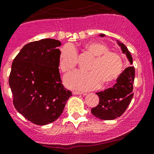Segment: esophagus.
I'll return each instance as SVG.
<instances>
[{
  "label": "esophagus",
  "mask_w": 154,
  "mask_h": 154,
  "mask_svg": "<svg viewBox=\"0 0 154 154\" xmlns=\"http://www.w3.org/2000/svg\"><path fill=\"white\" fill-rule=\"evenodd\" d=\"M82 94V92H78V91H72V95H81Z\"/></svg>",
  "instance_id": "1"
}]
</instances>
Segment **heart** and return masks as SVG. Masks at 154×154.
<instances>
[{
    "instance_id": "obj_1",
    "label": "heart",
    "mask_w": 154,
    "mask_h": 154,
    "mask_svg": "<svg viewBox=\"0 0 154 154\" xmlns=\"http://www.w3.org/2000/svg\"><path fill=\"white\" fill-rule=\"evenodd\" d=\"M84 50L95 57L89 65L90 72L75 71L66 75L64 79L67 87L79 90H91L101 84H109L118 79L123 70V62L117 53L109 51L108 47L100 42H90L84 46ZM78 54L70 44L64 45L61 48L59 57V68L64 73L70 72L75 67Z\"/></svg>"
}]
</instances>
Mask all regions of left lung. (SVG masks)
Returning <instances> with one entry per match:
<instances>
[{"instance_id":"1","label":"left lung","mask_w":154,"mask_h":154,"mask_svg":"<svg viewBox=\"0 0 154 154\" xmlns=\"http://www.w3.org/2000/svg\"><path fill=\"white\" fill-rule=\"evenodd\" d=\"M105 37V34H100ZM117 43L123 54L126 55L128 62L132 65L133 59L126 46L120 41ZM135 77V69L133 66L127 67L117 79V83L103 91L97 92L100 100L97 106L91 109L92 115L100 120H115L121 116L128 108L133 97V83Z\"/></svg>"}]
</instances>
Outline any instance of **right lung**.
Instances as JSON below:
<instances>
[{"label":"right lung","mask_w":154,"mask_h":154,"mask_svg":"<svg viewBox=\"0 0 154 154\" xmlns=\"http://www.w3.org/2000/svg\"><path fill=\"white\" fill-rule=\"evenodd\" d=\"M61 42L43 39L23 46L11 64L9 84L13 104L25 118L39 125L62 115L72 95L62 84L59 70Z\"/></svg>","instance_id":"right-lung-1"}]
</instances>
